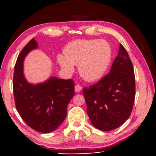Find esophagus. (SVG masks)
<instances>
[{"label": "esophagus", "mask_w": 156, "mask_h": 156, "mask_svg": "<svg viewBox=\"0 0 156 156\" xmlns=\"http://www.w3.org/2000/svg\"><path fill=\"white\" fill-rule=\"evenodd\" d=\"M82 89V87H80V85H76V87H75V91H76V92H80V91H81Z\"/></svg>", "instance_id": "1"}]
</instances>
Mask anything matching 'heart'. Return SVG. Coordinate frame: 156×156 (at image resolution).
<instances>
[{"label":"heart","mask_w":156,"mask_h":156,"mask_svg":"<svg viewBox=\"0 0 156 156\" xmlns=\"http://www.w3.org/2000/svg\"><path fill=\"white\" fill-rule=\"evenodd\" d=\"M64 55L57 56V61L66 74L74 72L78 65L80 76L87 81H94L103 77L111 63L112 51L105 40L78 39L68 43Z\"/></svg>","instance_id":"1"}]
</instances>
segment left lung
Returning <instances> with one entry per match:
<instances>
[{"instance_id": "1", "label": "left lung", "mask_w": 156, "mask_h": 156, "mask_svg": "<svg viewBox=\"0 0 156 156\" xmlns=\"http://www.w3.org/2000/svg\"><path fill=\"white\" fill-rule=\"evenodd\" d=\"M135 93L133 64L120 44L108 74L97 83L83 89L87 114L93 126L103 131L121 126L130 117Z\"/></svg>"}]
</instances>
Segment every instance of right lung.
Segmentation results:
<instances>
[{
	"mask_svg": "<svg viewBox=\"0 0 156 156\" xmlns=\"http://www.w3.org/2000/svg\"><path fill=\"white\" fill-rule=\"evenodd\" d=\"M37 47L33 38L17 57L14 70V96L16 108L25 122L37 131L50 133L65 119L67 105L75 94V83L72 79L55 77L43 83H28L23 73V63L28 53Z\"/></svg>",
	"mask_w": 156,
	"mask_h": 156,
	"instance_id": "1",
	"label": "right lung"
}]
</instances>
